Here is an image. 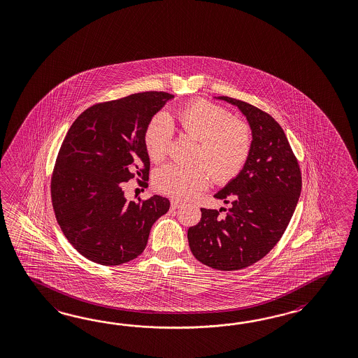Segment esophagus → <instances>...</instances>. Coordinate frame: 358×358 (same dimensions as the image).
<instances>
[{
	"label": "esophagus",
	"instance_id": "1",
	"mask_svg": "<svg viewBox=\"0 0 358 358\" xmlns=\"http://www.w3.org/2000/svg\"><path fill=\"white\" fill-rule=\"evenodd\" d=\"M183 206L182 201L171 200V208H179Z\"/></svg>",
	"mask_w": 358,
	"mask_h": 358
}]
</instances>
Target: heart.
Segmentation results:
<instances>
[{
    "label": "heart",
    "instance_id": "heart-1",
    "mask_svg": "<svg viewBox=\"0 0 358 358\" xmlns=\"http://www.w3.org/2000/svg\"><path fill=\"white\" fill-rule=\"evenodd\" d=\"M176 121L196 141H200L197 159L206 165L182 166L169 164L155 175L158 191L184 200L205 188L211 171L217 182L231 180L241 171L251 150V130L245 122L233 120L229 112L205 100H196L176 112ZM171 138V124L165 113L150 121L144 133L145 150L153 162L164 159Z\"/></svg>",
    "mask_w": 358,
    "mask_h": 358
}]
</instances>
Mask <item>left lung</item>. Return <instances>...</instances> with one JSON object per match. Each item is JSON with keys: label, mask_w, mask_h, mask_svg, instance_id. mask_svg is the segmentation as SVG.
<instances>
[{"label": "left lung", "mask_w": 358, "mask_h": 358, "mask_svg": "<svg viewBox=\"0 0 358 358\" xmlns=\"http://www.w3.org/2000/svg\"><path fill=\"white\" fill-rule=\"evenodd\" d=\"M240 109L251 130V150L241 171L214 197L231 202L226 215L201 208L188 229L194 258L219 271H237L264 258L282 237L301 191V175L290 144L275 118L229 96H215Z\"/></svg>", "instance_id": "8db88e82"}]
</instances>
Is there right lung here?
Wrapping results in <instances>:
<instances>
[{
  "mask_svg": "<svg viewBox=\"0 0 358 358\" xmlns=\"http://www.w3.org/2000/svg\"><path fill=\"white\" fill-rule=\"evenodd\" d=\"M173 98L145 92L95 104L68 130L51 178L52 208L68 241L94 263L118 266L139 257L152 225L170 208L157 194L127 202L124 182L135 175L148 180L144 133Z\"/></svg>",
  "mask_w": 358,
  "mask_h": 358,
  "instance_id": "right-lung-1",
  "label": "right lung"
}]
</instances>
